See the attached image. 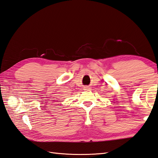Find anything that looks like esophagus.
Instances as JSON below:
<instances>
[{
  "instance_id": "esophagus-1",
  "label": "esophagus",
  "mask_w": 158,
  "mask_h": 158,
  "mask_svg": "<svg viewBox=\"0 0 158 158\" xmlns=\"http://www.w3.org/2000/svg\"><path fill=\"white\" fill-rule=\"evenodd\" d=\"M88 88H87V89H88Z\"/></svg>"
}]
</instances>
